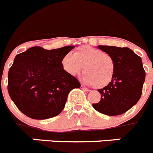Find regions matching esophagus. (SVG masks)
<instances>
[{
    "label": "esophagus",
    "mask_w": 153,
    "mask_h": 153,
    "mask_svg": "<svg viewBox=\"0 0 153 153\" xmlns=\"http://www.w3.org/2000/svg\"><path fill=\"white\" fill-rule=\"evenodd\" d=\"M81 89H82V90H83V91H90L89 89H88V88H85V87L83 86V85H81Z\"/></svg>",
    "instance_id": "1"
}]
</instances>
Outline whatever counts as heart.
I'll return each instance as SVG.
<instances>
[{
    "label": "heart",
    "instance_id": "1",
    "mask_svg": "<svg viewBox=\"0 0 153 153\" xmlns=\"http://www.w3.org/2000/svg\"><path fill=\"white\" fill-rule=\"evenodd\" d=\"M62 66L72 76L79 75L84 67V81L95 88H102L109 85L115 70V60L110 55L90 46L79 47L73 56H64Z\"/></svg>",
    "mask_w": 153,
    "mask_h": 153
}]
</instances>
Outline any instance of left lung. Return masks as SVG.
<instances>
[{
	"mask_svg": "<svg viewBox=\"0 0 153 153\" xmlns=\"http://www.w3.org/2000/svg\"><path fill=\"white\" fill-rule=\"evenodd\" d=\"M98 48L115 60V70L112 81L98 90L100 101L93 103L97 112L110 116L122 115L139 101L146 72L141 57L128 48L102 46Z\"/></svg>",
	"mask_w": 153,
	"mask_h": 153,
	"instance_id": "obj_1",
	"label": "left lung"
}]
</instances>
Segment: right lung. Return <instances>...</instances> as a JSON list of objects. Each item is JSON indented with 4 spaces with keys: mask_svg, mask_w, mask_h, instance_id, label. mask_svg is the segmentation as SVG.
<instances>
[{
    "mask_svg": "<svg viewBox=\"0 0 153 153\" xmlns=\"http://www.w3.org/2000/svg\"><path fill=\"white\" fill-rule=\"evenodd\" d=\"M74 48L33 47L16 56L8 72V93L26 116L41 120L56 116L64 109L68 93L81 87L62 66V57Z\"/></svg>",
    "mask_w": 153,
    "mask_h": 153,
    "instance_id": "obj_1",
    "label": "right lung"
}]
</instances>
